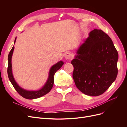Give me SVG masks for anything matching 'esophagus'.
<instances>
[{
  "mask_svg": "<svg viewBox=\"0 0 127 127\" xmlns=\"http://www.w3.org/2000/svg\"><path fill=\"white\" fill-rule=\"evenodd\" d=\"M64 57H65V59L66 60H70V59H71V57H72V55H71V54L70 53L67 52V53H66V54L65 55Z\"/></svg>",
  "mask_w": 127,
  "mask_h": 127,
  "instance_id": "1",
  "label": "esophagus"
}]
</instances>
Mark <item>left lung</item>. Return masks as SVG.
I'll use <instances>...</instances> for the list:
<instances>
[{
	"label": "left lung",
	"instance_id": "8db88e82",
	"mask_svg": "<svg viewBox=\"0 0 127 127\" xmlns=\"http://www.w3.org/2000/svg\"><path fill=\"white\" fill-rule=\"evenodd\" d=\"M118 59L117 51L109 36L100 29L91 31L71 62L77 88L89 96L102 94L117 77Z\"/></svg>",
	"mask_w": 127,
	"mask_h": 127
}]
</instances>
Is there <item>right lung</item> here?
<instances>
[{
  "mask_svg": "<svg viewBox=\"0 0 127 127\" xmlns=\"http://www.w3.org/2000/svg\"><path fill=\"white\" fill-rule=\"evenodd\" d=\"M16 37L15 39L14 44L16 42ZM14 49V47L13 46L8 55V75L10 81L13 85V87L15 89V90L17 92V93L20 95L22 96L23 97L28 99H33L38 98L39 97H41L47 94V93H48L52 88V86L53 85V83H54V76L55 73L58 70H59L62 67V65L64 64L63 62H62V61H59V62H58L55 65H53L52 66L49 70V76L47 80L45 85L41 89L37 91H27L23 89L21 87H20L18 84L16 82L13 76L12 71L11 61Z\"/></svg>",
  "mask_w": 127,
  "mask_h": 127,
  "instance_id": "obj_1",
  "label": "right lung"
}]
</instances>
